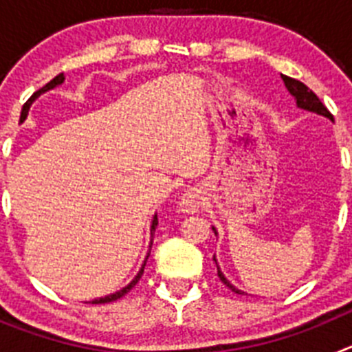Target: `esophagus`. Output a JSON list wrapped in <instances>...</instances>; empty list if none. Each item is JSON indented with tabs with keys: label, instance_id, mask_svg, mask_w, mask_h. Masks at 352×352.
Wrapping results in <instances>:
<instances>
[{
	"label": "esophagus",
	"instance_id": "obj_1",
	"mask_svg": "<svg viewBox=\"0 0 352 352\" xmlns=\"http://www.w3.org/2000/svg\"><path fill=\"white\" fill-rule=\"evenodd\" d=\"M201 206H203V197H201L199 190H188L179 201V211L183 214L197 213Z\"/></svg>",
	"mask_w": 352,
	"mask_h": 352
}]
</instances>
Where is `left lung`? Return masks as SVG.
Returning a JSON list of instances; mask_svg holds the SVG:
<instances>
[{
  "label": "left lung",
  "instance_id": "8db88e82",
  "mask_svg": "<svg viewBox=\"0 0 352 352\" xmlns=\"http://www.w3.org/2000/svg\"><path fill=\"white\" fill-rule=\"evenodd\" d=\"M282 80H284L285 88H287V91L291 93L292 96H294V100H296V105L300 109H305V111H310V113H316V114H321V116L324 118H329V120L333 121V116H331V113H329L328 109L324 107V104H322L321 100H319V96L316 95V93L312 91V89L309 88V86H305L303 82H300V80L292 79V77H287V76H282ZM214 231V227H213ZM214 234H217V231H214ZM213 261L217 263V259L213 257ZM217 270H219V278L222 280V284H226L227 287L231 289L232 292H236V294H243V291H239V289H236L234 285L231 284V282L227 280L226 276H223V273L220 272V268L217 266Z\"/></svg>",
  "mask_w": 352,
  "mask_h": 352
}]
</instances>
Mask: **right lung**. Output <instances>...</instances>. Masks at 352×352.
I'll return each mask as SVG.
<instances>
[{
	"label": "right lung",
	"instance_id": "1",
	"mask_svg": "<svg viewBox=\"0 0 352 352\" xmlns=\"http://www.w3.org/2000/svg\"><path fill=\"white\" fill-rule=\"evenodd\" d=\"M63 80H65V76L63 74H60V76H56L54 79L51 80V82H47L45 84V86H43V88H40L38 91L36 93H33V95H31V98H30V104L31 102H35V98H38L40 95H42V93H45V91H49V89H52V88H56V86H60V84H63ZM30 104H26L24 105V109H23V114H21V118H26V114H28V111H30ZM157 226H158V219H157V214H155L153 217V222H151V229H149V231H151V238H153V234H155V229H157ZM151 245H153V239H151V241H149V250H151ZM148 257H149V252H148V256H146V259H144V264H142V268L139 270V273L138 275H135V278H133L132 282H130L129 285H125V287L123 289H120V291L118 292H113V294H109V296H104V298H96V300H93L91 303H95V305H98V303H109V301H116V300H120L121 296H125L126 292L130 291V289L133 287V285L138 284L139 282V278H141L142 276V273H144V266H146V261H148Z\"/></svg>",
	"mask_w": 352,
	"mask_h": 352
}]
</instances>
